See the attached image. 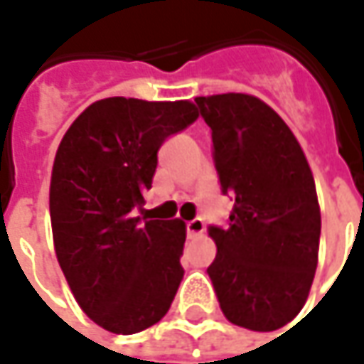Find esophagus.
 I'll return each instance as SVG.
<instances>
[{"mask_svg": "<svg viewBox=\"0 0 364 364\" xmlns=\"http://www.w3.org/2000/svg\"><path fill=\"white\" fill-rule=\"evenodd\" d=\"M186 232H188V239L200 237V235L204 232L203 218H194V220H188V223H186Z\"/></svg>", "mask_w": 364, "mask_h": 364, "instance_id": "1", "label": "esophagus"}]
</instances>
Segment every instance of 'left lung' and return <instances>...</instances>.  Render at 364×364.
Segmentation results:
<instances>
[{
	"label": "left lung",
	"mask_w": 364,
	"mask_h": 364,
	"mask_svg": "<svg viewBox=\"0 0 364 364\" xmlns=\"http://www.w3.org/2000/svg\"><path fill=\"white\" fill-rule=\"evenodd\" d=\"M213 129L229 227H210L217 257L206 269L227 320L257 332L300 314L314 282L320 204L310 164L272 107L245 92L196 97Z\"/></svg>",
	"instance_id": "obj_1"
}]
</instances>
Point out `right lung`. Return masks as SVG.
I'll use <instances>...</instances> for the list:
<instances>
[{
    "mask_svg": "<svg viewBox=\"0 0 364 364\" xmlns=\"http://www.w3.org/2000/svg\"><path fill=\"white\" fill-rule=\"evenodd\" d=\"M198 117L190 101L109 97L89 105L56 149L50 178L54 251L80 310L135 334L170 310L184 269L186 225L141 220L158 149Z\"/></svg>",
    "mask_w": 364,
    "mask_h": 364,
    "instance_id": "add662e5",
    "label": "right lung"
}]
</instances>
